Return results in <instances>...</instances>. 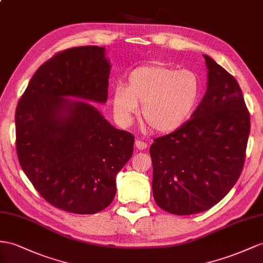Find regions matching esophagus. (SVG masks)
<instances>
[{
  "label": "esophagus",
  "instance_id": "34e87169",
  "mask_svg": "<svg viewBox=\"0 0 263 263\" xmlns=\"http://www.w3.org/2000/svg\"><path fill=\"white\" fill-rule=\"evenodd\" d=\"M136 147L139 150H145L147 147V143L144 142L142 140H137L136 141Z\"/></svg>",
  "mask_w": 263,
  "mask_h": 263
}]
</instances>
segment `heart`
<instances>
[{
  "label": "heart",
  "instance_id": "b5f03b06",
  "mask_svg": "<svg viewBox=\"0 0 263 263\" xmlns=\"http://www.w3.org/2000/svg\"><path fill=\"white\" fill-rule=\"evenodd\" d=\"M201 92V80L196 72L162 63L142 65L129 74L126 86L114 87L113 111L120 122L129 124L142 104V117L150 129L172 132L192 117Z\"/></svg>",
  "mask_w": 263,
  "mask_h": 263
}]
</instances>
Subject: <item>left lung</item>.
Wrapping results in <instances>:
<instances>
[{"label": "left lung", "mask_w": 263, "mask_h": 263, "mask_svg": "<svg viewBox=\"0 0 263 263\" xmlns=\"http://www.w3.org/2000/svg\"><path fill=\"white\" fill-rule=\"evenodd\" d=\"M203 57V99L184 125L150 146L154 200L177 215L203 212L227 196L243 169L250 133V113L237 80Z\"/></svg>", "instance_id": "1"}]
</instances>
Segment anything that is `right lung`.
Segmentation results:
<instances>
[{
  "mask_svg": "<svg viewBox=\"0 0 263 263\" xmlns=\"http://www.w3.org/2000/svg\"><path fill=\"white\" fill-rule=\"evenodd\" d=\"M104 48L55 53L33 74L15 111L20 165L50 204L93 214L111 204L116 177L130 160L134 137L118 130L92 104L106 102L110 63Z\"/></svg>",
  "mask_w": 263,
  "mask_h": 263,
  "instance_id": "add662e5",
  "label": "right lung"
}]
</instances>
